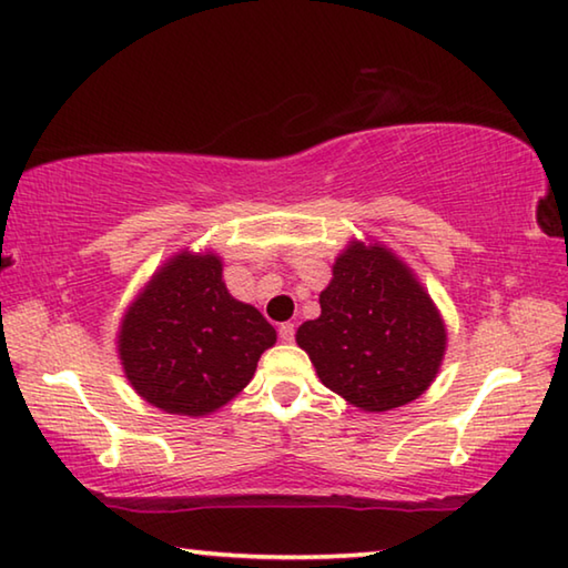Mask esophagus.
Here are the masks:
<instances>
[{"instance_id":"obj_1","label":"esophagus","mask_w":568,"mask_h":568,"mask_svg":"<svg viewBox=\"0 0 568 568\" xmlns=\"http://www.w3.org/2000/svg\"><path fill=\"white\" fill-rule=\"evenodd\" d=\"M277 335H281L283 343H293V338H295V325H293V323H281V328H277Z\"/></svg>"}]
</instances>
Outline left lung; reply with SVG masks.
Returning a JSON list of instances; mask_svg holds the SVG:
<instances>
[{
	"label": "left lung",
	"instance_id": "left-lung-1",
	"mask_svg": "<svg viewBox=\"0 0 568 568\" xmlns=\"http://www.w3.org/2000/svg\"><path fill=\"white\" fill-rule=\"evenodd\" d=\"M446 341L426 287L376 240L345 245L321 293V315L295 333L323 386L365 413L423 396L444 363Z\"/></svg>",
	"mask_w": 568,
	"mask_h": 568
}]
</instances>
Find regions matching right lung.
Listing matches in <instances>:
<instances>
[{
	"mask_svg": "<svg viewBox=\"0 0 568 568\" xmlns=\"http://www.w3.org/2000/svg\"><path fill=\"white\" fill-rule=\"evenodd\" d=\"M275 338L257 307L230 295L217 253L180 250L124 311L118 355L142 400L200 418L247 386Z\"/></svg>",
	"mask_w": 568,
	"mask_h": 568,
	"instance_id": "obj_1",
	"label": "right lung"
}]
</instances>
